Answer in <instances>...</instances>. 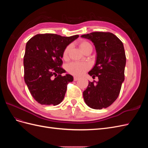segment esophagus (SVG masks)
<instances>
[{"label":"esophagus","instance_id":"obj_1","mask_svg":"<svg viewBox=\"0 0 148 148\" xmlns=\"http://www.w3.org/2000/svg\"><path fill=\"white\" fill-rule=\"evenodd\" d=\"M73 79H74L75 82H76V81H77V80L79 79V78H78V77H74Z\"/></svg>","mask_w":148,"mask_h":148}]
</instances>
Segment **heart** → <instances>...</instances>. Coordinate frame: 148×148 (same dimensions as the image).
Returning a JSON list of instances; mask_svg holds the SVG:
<instances>
[{
    "mask_svg": "<svg viewBox=\"0 0 148 148\" xmlns=\"http://www.w3.org/2000/svg\"><path fill=\"white\" fill-rule=\"evenodd\" d=\"M79 46L83 52H84L88 48L92 47L91 44L85 40H82L79 42ZM70 48L71 46H68L64 49L63 52L64 59L66 60L68 58ZM89 67H90L89 64L86 62H71L67 65L66 70L71 75L75 76H81L89 69Z\"/></svg>",
    "mask_w": 148,
    "mask_h": 148,
    "instance_id": "obj_1",
    "label": "heart"
}]
</instances>
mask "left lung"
<instances>
[{"label": "left lung", "mask_w": 148, "mask_h": 148, "mask_svg": "<svg viewBox=\"0 0 148 148\" xmlns=\"http://www.w3.org/2000/svg\"><path fill=\"white\" fill-rule=\"evenodd\" d=\"M91 41L97 53L96 64L88 74L98 77L89 82L83 91L86 104L92 109H102L117 99L125 79L126 56L122 42L109 32H93L81 36Z\"/></svg>", "instance_id": "left-lung-1"}]
</instances>
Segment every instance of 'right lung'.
I'll use <instances>...</instances> for the list:
<instances>
[{
  "label": "right lung",
  "mask_w": 148,
  "mask_h": 148,
  "mask_svg": "<svg viewBox=\"0 0 148 148\" xmlns=\"http://www.w3.org/2000/svg\"><path fill=\"white\" fill-rule=\"evenodd\" d=\"M79 37L39 34L26 43L23 59L24 79L34 99L41 105L59 104L73 78L61 67L65 47Z\"/></svg>",
  "instance_id": "add662e5"
}]
</instances>
